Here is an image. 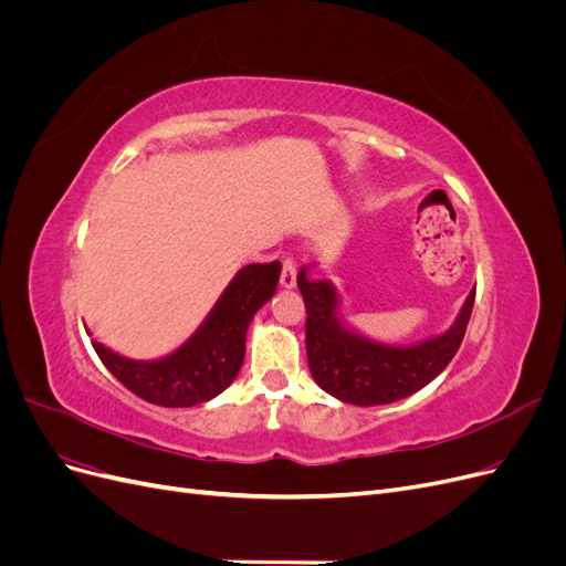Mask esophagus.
I'll return each mask as SVG.
<instances>
[{
	"mask_svg": "<svg viewBox=\"0 0 566 566\" xmlns=\"http://www.w3.org/2000/svg\"><path fill=\"white\" fill-rule=\"evenodd\" d=\"M297 283V264L295 260H283V271H281V285L283 287H295Z\"/></svg>",
	"mask_w": 566,
	"mask_h": 566,
	"instance_id": "34e87169",
	"label": "esophagus"
}]
</instances>
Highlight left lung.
I'll list each match as a JSON object with an SVG mask.
<instances>
[{"mask_svg":"<svg viewBox=\"0 0 566 566\" xmlns=\"http://www.w3.org/2000/svg\"><path fill=\"white\" fill-rule=\"evenodd\" d=\"M297 287L306 310V361L314 380L335 399L354 406L399 401L432 382L455 356L474 306L472 290L449 333L413 347H389L339 323L337 290L331 281L306 279L302 269Z\"/></svg>","mask_w":566,"mask_h":566,"instance_id":"1","label":"left lung"}]
</instances>
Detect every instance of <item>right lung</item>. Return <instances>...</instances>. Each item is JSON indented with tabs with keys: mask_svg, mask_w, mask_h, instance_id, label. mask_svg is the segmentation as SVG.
I'll return each mask as SVG.
<instances>
[{
	"mask_svg": "<svg viewBox=\"0 0 566 566\" xmlns=\"http://www.w3.org/2000/svg\"><path fill=\"white\" fill-rule=\"evenodd\" d=\"M281 262L238 271L200 331L160 361H132L92 345L104 366L136 397L165 408H188L224 391L243 366L245 333L260 306L276 293Z\"/></svg>",
	"mask_w": 566,
	"mask_h": 566,
	"instance_id": "right-lung-1",
	"label": "right lung"
}]
</instances>
